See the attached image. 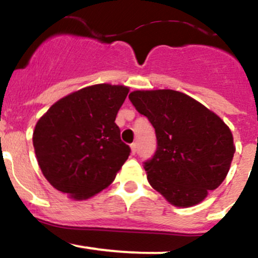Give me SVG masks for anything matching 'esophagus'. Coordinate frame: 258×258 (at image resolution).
Instances as JSON below:
<instances>
[{
  "label": "esophagus",
  "instance_id": "34e87169",
  "mask_svg": "<svg viewBox=\"0 0 258 258\" xmlns=\"http://www.w3.org/2000/svg\"><path fill=\"white\" fill-rule=\"evenodd\" d=\"M130 149H132V154H133V155H135V154H137V144H135V143H134V144L130 145Z\"/></svg>",
  "mask_w": 258,
  "mask_h": 258
}]
</instances>
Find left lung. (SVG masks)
Instances as JSON below:
<instances>
[{"instance_id":"left-lung-1","label":"left lung","mask_w":258,"mask_h":258,"mask_svg":"<svg viewBox=\"0 0 258 258\" xmlns=\"http://www.w3.org/2000/svg\"><path fill=\"white\" fill-rule=\"evenodd\" d=\"M129 99L155 129L158 149L144 165L151 187L176 208L205 200L230 170L236 150L230 128L177 90H134Z\"/></svg>"}]
</instances>
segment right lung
Masks as SVG:
<instances>
[{
	"label": "right lung",
	"mask_w": 258,
	"mask_h": 258,
	"mask_svg": "<svg viewBox=\"0 0 258 258\" xmlns=\"http://www.w3.org/2000/svg\"><path fill=\"white\" fill-rule=\"evenodd\" d=\"M129 88L94 84L66 95L37 121L33 147L42 174L74 200L108 187L130 154L115 124Z\"/></svg>",
	"instance_id": "obj_1"
}]
</instances>
